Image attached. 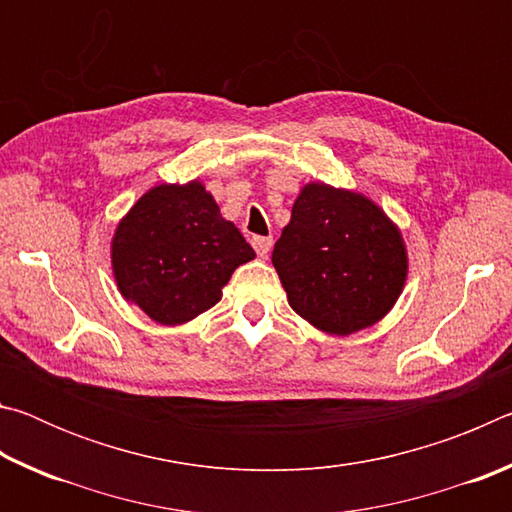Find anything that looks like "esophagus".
Listing matches in <instances>:
<instances>
[{"instance_id": "34e87169", "label": "esophagus", "mask_w": 512, "mask_h": 512, "mask_svg": "<svg viewBox=\"0 0 512 512\" xmlns=\"http://www.w3.org/2000/svg\"><path fill=\"white\" fill-rule=\"evenodd\" d=\"M250 244H253V248L257 250L259 257H266L268 253H271V248H273V239L271 237H253V241H250Z\"/></svg>"}]
</instances>
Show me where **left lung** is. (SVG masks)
Instances as JSON below:
<instances>
[{
	"instance_id": "left-lung-1",
	"label": "left lung",
	"mask_w": 512,
	"mask_h": 512,
	"mask_svg": "<svg viewBox=\"0 0 512 512\" xmlns=\"http://www.w3.org/2000/svg\"><path fill=\"white\" fill-rule=\"evenodd\" d=\"M273 266L289 305L327 334L384 318L406 280L400 230L366 196L309 183L275 241Z\"/></svg>"
}]
</instances>
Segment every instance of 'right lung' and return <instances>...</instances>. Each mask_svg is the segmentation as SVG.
<instances>
[{"mask_svg":"<svg viewBox=\"0 0 512 512\" xmlns=\"http://www.w3.org/2000/svg\"><path fill=\"white\" fill-rule=\"evenodd\" d=\"M255 250L201 183L158 185L117 225L112 271L121 296L160 325H180L221 300Z\"/></svg>","mask_w":512,"mask_h":512,"instance_id":"right-lung-1","label":"right lung"}]
</instances>
